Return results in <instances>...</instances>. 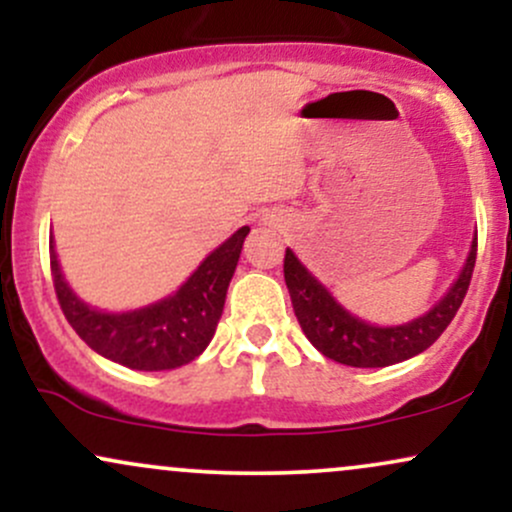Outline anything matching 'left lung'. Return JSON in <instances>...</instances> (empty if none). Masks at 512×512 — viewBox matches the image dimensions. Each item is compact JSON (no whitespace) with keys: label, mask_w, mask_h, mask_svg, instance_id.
<instances>
[{"label":"left lung","mask_w":512,"mask_h":512,"mask_svg":"<svg viewBox=\"0 0 512 512\" xmlns=\"http://www.w3.org/2000/svg\"><path fill=\"white\" fill-rule=\"evenodd\" d=\"M474 262H477V238L450 291L426 315L397 327L368 325L344 310L334 301L332 293L298 262L293 250H286L284 279L301 330L320 354L344 366L385 368L421 354L445 332L467 296Z\"/></svg>","instance_id":"8db88e82"}]
</instances>
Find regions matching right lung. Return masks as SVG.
<instances>
[{
    "label": "right lung",
    "instance_id": "add662e5",
    "mask_svg": "<svg viewBox=\"0 0 512 512\" xmlns=\"http://www.w3.org/2000/svg\"><path fill=\"white\" fill-rule=\"evenodd\" d=\"M248 226L238 228L195 269L173 296L129 313L91 308L64 281L55 245L50 269L57 301L69 325L96 354L134 370L180 368L207 349L226 303V291L243 250Z\"/></svg>",
    "mask_w": 512,
    "mask_h": 512
}]
</instances>
